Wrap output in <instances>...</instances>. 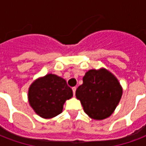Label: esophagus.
Here are the masks:
<instances>
[{"instance_id":"1","label":"esophagus","mask_w":146,"mask_h":146,"mask_svg":"<svg viewBox=\"0 0 146 146\" xmlns=\"http://www.w3.org/2000/svg\"><path fill=\"white\" fill-rule=\"evenodd\" d=\"M72 90H73V95H75V93H76V87H73V88H72Z\"/></svg>"}]
</instances>
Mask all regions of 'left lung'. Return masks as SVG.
Returning a JSON list of instances; mask_svg holds the SVG:
<instances>
[{
	"label": "left lung",
	"instance_id": "8db88e82",
	"mask_svg": "<svg viewBox=\"0 0 146 146\" xmlns=\"http://www.w3.org/2000/svg\"><path fill=\"white\" fill-rule=\"evenodd\" d=\"M123 93L122 87L113 73L106 69L90 70L76 91L84 110L92 119H103L114 112Z\"/></svg>",
	"mask_w": 146,
	"mask_h": 146
}]
</instances>
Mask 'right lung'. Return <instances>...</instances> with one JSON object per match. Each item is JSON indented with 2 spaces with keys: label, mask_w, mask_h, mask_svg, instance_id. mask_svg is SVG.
Masks as SVG:
<instances>
[{
  "label": "right lung",
  "mask_w": 146,
  "mask_h": 146,
  "mask_svg": "<svg viewBox=\"0 0 146 146\" xmlns=\"http://www.w3.org/2000/svg\"><path fill=\"white\" fill-rule=\"evenodd\" d=\"M73 97V91L66 81L54 74H47L30 85L28 99L35 113L45 119L62 112L65 102Z\"/></svg>",
  "instance_id": "add662e5"
}]
</instances>
